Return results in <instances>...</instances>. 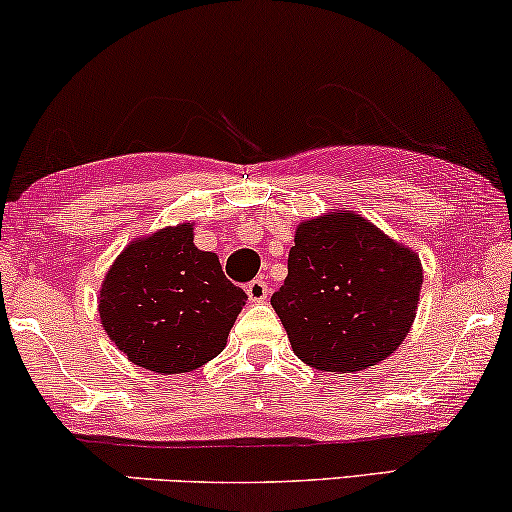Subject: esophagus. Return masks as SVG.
<instances>
[{
	"label": "esophagus",
	"instance_id": "obj_1",
	"mask_svg": "<svg viewBox=\"0 0 512 512\" xmlns=\"http://www.w3.org/2000/svg\"><path fill=\"white\" fill-rule=\"evenodd\" d=\"M247 296L251 303H263L268 298V284H265V279H251L247 284Z\"/></svg>",
	"mask_w": 512,
	"mask_h": 512
}]
</instances>
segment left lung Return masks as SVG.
<instances>
[{"label": "left lung", "mask_w": 512, "mask_h": 512, "mask_svg": "<svg viewBox=\"0 0 512 512\" xmlns=\"http://www.w3.org/2000/svg\"><path fill=\"white\" fill-rule=\"evenodd\" d=\"M422 289L415 251L359 214L300 223L289 275L270 303L307 366L356 373L387 359L408 335Z\"/></svg>", "instance_id": "8db88e82"}]
</instances>
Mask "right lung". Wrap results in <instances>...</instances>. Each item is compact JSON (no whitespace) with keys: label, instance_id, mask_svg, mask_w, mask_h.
<instances>
[{"label":"right lung","instance_id":"1","mask_svg":"<svg viewBox=\"0 0 512 512\" xmlns=\"http://www.w3.org/2000/svg\"><path fill=\"white\" fill-rule=\"evenodd\" d=\"M244 300L184 223L125 247L102 284L100 319L135 366L191 373L223 352Z\"/></svg>","mask_w":512,"mask_h":512}]
</instances>
